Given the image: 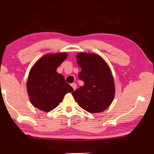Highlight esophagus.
<instances>
[{
  "mask_svg": "<svg viewBox=\"0 0 154 154\" xmlns=\"http://www.w3.org/2000/svg\"><path fill=\"white\" fill-rule=\"evenodd\" d=\"M71 87H72L73 88V90H75V89H76V88H77V85H76V83H73L72 84H71Z\"/></svg>",
  "mask_w": 154,
  "mask_h": 154,
  "instance_id": "esophagus-1",
  "label": "esophagus"
}]
</instances>
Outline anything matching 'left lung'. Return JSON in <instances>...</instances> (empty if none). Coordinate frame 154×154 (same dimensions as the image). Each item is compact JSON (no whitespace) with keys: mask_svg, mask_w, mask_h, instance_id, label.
<instances>
[{"mask_svg":"<svg viewBox=\"0 0 154 154\" xmlns=\"http://www.w3.org/2000/svg\"><path fill=\"white\" fill-rule=\"evenodd\" d=\"M76 60L81 68L79 78L84 85L71 93L73 98L89 113L106 110L115 94L114 81L108 64L97 54L86 52H79Z\"/></svg>","mask_w":154,"mask_h":154,"instance_id":"8db88e82","label":"left lung"}]
</instances>
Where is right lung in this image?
<instances>
[{
  "label": "right lung",
  "mask_w": 154,
  "mask_h": 154,
  "mask_svg": "<svg viewBox=\"0 0 154 154\" xmlns=\"http://www.w3.org/2000/svg\"><path fill=\"white\" fill-rule=\"evenodd\" d=\"M67 57V53L48 54L35 62L31 68L26 89L31 104L40 110L52 111L62 102L64 95L73 91L57 69Z\"/></svg>",
  "instance_id": "right-lung-1"
}]
</instances>
